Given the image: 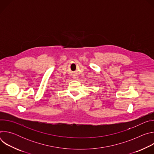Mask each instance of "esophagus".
I'll use <instances>...</instances> for the list:
<instances>
[{"mask_svg": "<svg viewBox=\"0 0 154 154\" xmlns=\"http://www.w3.org/2000/svg\"><path fill=\"white\" fill-rule=\"evenodd\" d=\"M72 78L74 80H79V77L77 76V75H76L75 74H74V75H72Z\"/></svg>", "mask_w": 154, "mask_h": 154, "instance_id": "esophagus-1", "label": "esophagus"}]
</instances>
